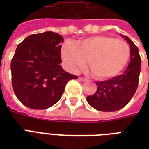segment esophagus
<instances>
[{
  "label": "esophagus",
  "instance_id": "34e87169",
  "mask_svg": "<svg viewBox=\"0 0 149 149\" xmlns=\"http://www.w3.org/2000/svg\"><path fill=\"white\" fill-rule=\"evenodd\" d=\"M78 79H79V80H80V81H83V82H84V81H86V80H87V79H86V78H84V77H79V78H78Z\"/></svg>",
  "mask_w": 149,
  "mask_h": 149
}]
</instances>
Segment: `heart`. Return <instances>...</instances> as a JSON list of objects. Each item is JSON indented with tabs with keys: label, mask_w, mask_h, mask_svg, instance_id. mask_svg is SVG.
Masks as SVG:
<instances>
[{
	"label": "heart",
	"mask_w": 149,
	"mask_h": 149,
	"mask_svg": "<svg viewBox=\"0 0 149 149\" xmlns=\"http://www.w3.org/2000/svg\"><path fill=\"white\" fill-rule=\"evenodd\" d=\"M61 56L70 72L84 69L88 61L93 77L97 80H107L118 76L127 66L131 50L124 41L99 36L83 39L77 45L65 43Z\"/></svg>",
	"instance_id": "heart-1"
}]
</instances>
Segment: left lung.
Returning a JSON list of instances; mask_svg holds the SVG:
<instances>
[{
	"instance_id": "1",
	"label": "left lung",
	"mask_w": 149,
	"mask_h": 149,
	"mask_svg": "<svg viewBox=\"0 0 149 149\" xmlns=\"http://www.w3.org/2000/svg\"><path fill=\"white\" fill-rule=\"evenodd\" d=\"M129 43L130 63L124 73L112 79L96 82L97 90L86 100L93 108L100 111H115L125 107L134 96L141 71V57L139 49L127 36H124Z\"/></svg>"
}]
</instances>
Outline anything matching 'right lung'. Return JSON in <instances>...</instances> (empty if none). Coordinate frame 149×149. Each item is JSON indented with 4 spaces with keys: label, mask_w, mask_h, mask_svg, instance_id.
Instances as JSON below:
<instances>
[{
    "label": "right lung",
    "mask_w": 149,
    "mask_h": 149,
    "mask_svg": "<svg viewBox=\"0 0 149 149\" xmlns=\"http://www.w3.org/2000/svg\"><path fill=\"white\" fill-rule=\"evenodd\" d=\"M63 38L46 31L28 36L17 45L11 59V81L15 95L29 108L53 106L70 79L78 77L63 70L60 52Z\"/></svg>",
    "instance_id": "obj_1"
}]
</instances>
